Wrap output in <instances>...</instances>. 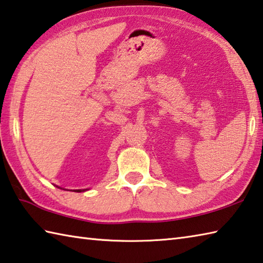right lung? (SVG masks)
<instances>
[{
	"label": "right lung",
	"instance_id": "1",
	"mask_svg": "<svg viewBox=\"0 0 263 263\" xmlns=\"http://www.w3.org/2000/svg\"><path fill=\"white\" fill-rule=\"evenodd\" d=\"M76 192H77V193H79V192H82V190H81V189H79V190H76Z\"/></svg>",
	"mask_w": 263,
	"mask_h": 263
}]
</instances>
